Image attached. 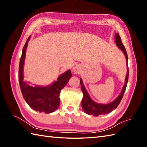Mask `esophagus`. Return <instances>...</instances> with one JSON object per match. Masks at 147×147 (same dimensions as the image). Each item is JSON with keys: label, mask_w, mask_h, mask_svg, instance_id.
Listing matches in <instances>:
<instances>
[{"label": "esophagus", "mask_w": 147, "mask_h": 147, "mask_svg": "<svg viewBox=\"0 0 147 147\" xmlns=\"http://www.w3.org/2000/svg\"><path fill=\"white\" fill-rule=\"evenodd\" d=\"M80 65H75L74 67H73V72L74 74H78L80 72Z\"/></svg>", "instance_id": "esophagus-1"}]
</instances>
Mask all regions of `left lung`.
Returning a JSON list of instances; mask_svg holds the SVG:
<instances>
[{
  "mask_svg": "<svg viewBox=\"0 0 147 147\" xmlns=\"http://www.w3.org/2000/svg\"><path fill=\"white\" fill-rule=\"evenodd\" d=\"M115 41L116 43L117 46L121 50L123 54L124 55L126 59V66H127V74L125 78V83H124V86L123 87L122 91L120 92V94L113 101L110 102L109 104H102L99 103H97L95 101L93 100L91 97L89 95L88 92H87L85 87H84L82 79L80 78V84H81V88L82 91L83 92V96L82 100V107L83 111L86 113L88 115H92L94 117H98L101 115H105L110 113L116 109L118 105L119 104L120 102H121L124 91L126 90V86L128 82V77H129V69H128V58H127V52L126 51L125 47H124L123 44L121 42V39L120 38L118 33H115Z\"/></svg>",
  "mask_w": 147,
  "mask_h": 147,
  "instance_id": "1",
  "label": "left lung"
}]
</instances>
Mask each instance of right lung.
<instances>
[{
	"label": "right lung",
	"instance_id": "right-lung-1",
	"mask_svg": "<svg viewBox=\"0 0 147 147\" xmlns=\"http://www.w3.org/2000/svg\"><path fill=\"white\" fill-rule=\"evenodd\" d=\"M31 36V35H30ZM30 36L29 37L23 48L19 65V82L22 94L25 101L35 111L45 113L55 112L60 104L61 91L72 77L70 70L61 74L57 80L47 86H30L29 82L24 81V65L26 51Z\"/></svg>",
	"mask_w": 147,
	"mask_h": 147
}]
</instances>
